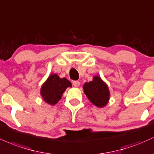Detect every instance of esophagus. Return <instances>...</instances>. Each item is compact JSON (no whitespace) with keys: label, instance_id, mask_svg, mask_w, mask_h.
<instances>
[{"label":"esophagus","instance_id":"esophagus-1","mask_svg":"<svg viewBox=\"0 0 154 154\" xmlns=\"http://www.w3.org/2000/svg\"><path fill=\"white\" fill-rule=\"evenodd\" d=\"M72 84H73L74 87H78V86L80 85V82H79V81H73Z\"/></svg>","mask_w":154,"mask_h":154}]
</instances>
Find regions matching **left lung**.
Instances as JSON below:
<instances>
[{
    "label": "left lung",
    "instance_id": "obj_1",
    "mask_svg": "<svg viewBox=\"0 0 154 154\" xmlns=\"http://www.w3.org/2000/svg\"><path fill=\"white\" fill-rule=\"evenodd\" d=\"M83 89L89 100L96 107H103L107 104L109 99V89L100 77L96 76L92 81L85 82Z\"/></svg>",
    "mask_w": 154,
    "mask_h": 154
}]
</instances>
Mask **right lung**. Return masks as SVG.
Instances as JSON below:
<instances>
[{
    "label": "right lung",
    "mask_w": 154,
    "mask_h": 154,
    "mask_svg": "<svg viewBox=\"0 0 154 154\" xmlns=\"http://www.w3.org/2000/svg\"><path fill=\"white\" fill-rule=\"evenodd\" d=\"M68 87H72V84L67 79L60 78L57 74H52L42 86L41 95L45 102L54 105L61 99Z\"/></svg>",
    "instance_id": "1"
}]
</instances>
